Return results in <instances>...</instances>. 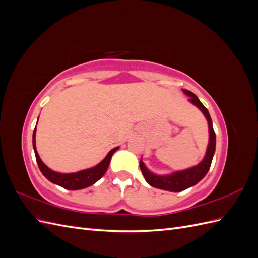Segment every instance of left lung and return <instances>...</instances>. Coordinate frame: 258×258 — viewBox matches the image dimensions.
<instances>
[{
	"label": "left lung",
	"mask_w": 258,
	"mask_h": 258,
	"mask_svg": "<svg viewBox=\"0 0 258 258\" xmlns=\"http://www.w3.org/2000/svg\"><path fill=\"white\" fill-rule=\"evenodd\" d=\"M183 92L186 96L189 97L188 99L189 102L192 103L195 106H197L208 120L209 143H208L207 152L204 159H202L197 166H194L186 170L175 171V172H172L170 174H163V175L152 172L151 170H148L146 168L145 163L142 161V158L140 160V169H141L142 174L145 177V181L148 184L155 187V188L173 191V192L183 191L187 188H189V187L196 185L198 182H200L201 179L207 175L208 171L211 167V162H212V159H213V156L215 153V146H216V137L212 126V119H211L210 114L206 108V106L200 102L198 97L196 95H194L191 91L183 89Z\"/></svg>",
	"instance_id": "1"
}]
</instances>
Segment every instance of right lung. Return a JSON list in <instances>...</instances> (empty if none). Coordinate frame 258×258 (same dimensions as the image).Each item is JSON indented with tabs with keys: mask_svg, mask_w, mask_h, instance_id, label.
Masks as SVG:
<instances>
[{
	"mask_svg": "<svg viewBox=\"0 0 258 258\" xmlns=\"http://www.w3.org/2000/svg\"><path fill=\"white\" fill-rule=\"evenodd\" d=\"M35 135H36V127L33 131V139L32 140H33V150L35 153L36 162L38 165V168H40V170H41V172L51 183L59 185L69 190L83 189V188H86V187L91 186L92 184L98 182L99 179L105 174L106 170L108 168V165H110V161H111L113 154L119 148V146H117V147L113 148V150H111L105 156V158L102 161H100L95 167L81 170V171H79V172L61 173V172H57V171H53V170L49 169L42 161L40 155H38V153L36 151Z\"/></svg>",
	"mask_w": 258,
	"mask_h": 258,
	"instance_id": "obj_1",
	"label": "right lung"
}]
</instances>
